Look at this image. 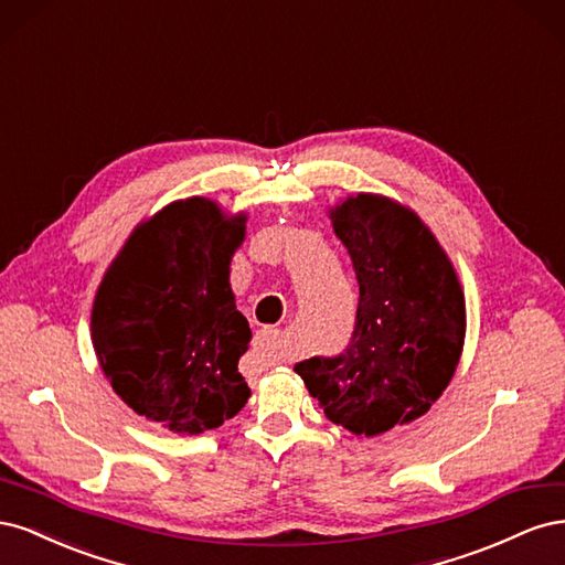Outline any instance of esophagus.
Wrapping results in <instances>:
<instances>
[{"mask_svg":"<svg viewBox=\"0 0 565 565\" xmlns=\"http://www.w3.org/2000/svg\"><path fill=\"white\" fill-rule=\"evenodd\" d=\"M256 349L262 351V355H266L268 361H282L285 355V347H282V332L276 328H264L256 337Z\"/></svg>","mask_w":565,"mask_h":565,"instance_id":"esophagus-1","label":"esophagus"}]
</instances>
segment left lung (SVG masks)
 Wrapping results in <instances>:
<instances>
[{"label": "left lung", "mask_w": 565, "mask_h": 565, "mask_svg": "<svg viewBox=\"0 0 565 565\" xmlns=\"http://www.w3.org/2000/svg\"><path fill=\"white\" fill-rule=\"evenodd\" d=\"M355 270V328L344 353L295 365L324 417L380 436L422 417L450 384L465 347V292L424 221L384 195L330 212Z\"/></svg>", "instance_id": "8db88e82"}]
</instances>
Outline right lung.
<instances>
[{"label":"right lung","mask_w":565,"mask_h":565,"mask_svg":"<svg viewBox=\"0 0 565 565\" xmlns=\"http://www.w3.org/2000/svg\"><path fill=\"white\" fill-rule=\"evenodd\" d=\"M245 221L207 198L167 204L134 228L98 285L100 370L136 415L169 431L216 429L252 393L237 372L252 330L228 282Z\"/></svg>","instance_id":"1"}]
</instances>
